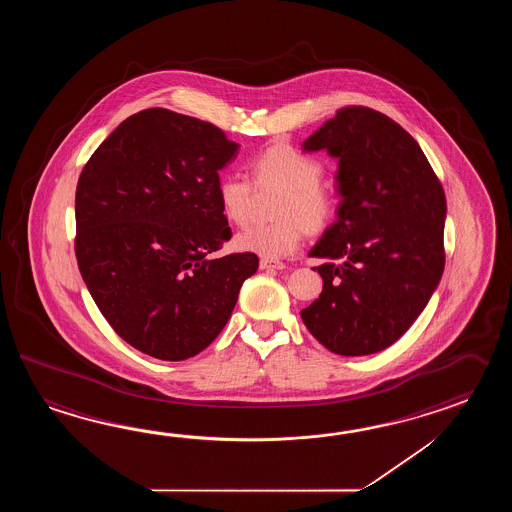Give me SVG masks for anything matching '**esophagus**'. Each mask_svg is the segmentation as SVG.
I'll return each mask as SVG.
<instances>
[{"instance_id":"34e87169","label":"esophagus","mask_w":512,"mask_h":512,"mask_svg":"<svg viewBox=\"0 0 512 512\" xmlns=\"http://www.w3.org/2000/svg\"><path fill=\"white\" fill-rule=\"evenodd\" d=\"M260 269H267V271H282V269H285V263H283V261L267 260V258H263V260H260Z\"/></svg>"}]
</instances>
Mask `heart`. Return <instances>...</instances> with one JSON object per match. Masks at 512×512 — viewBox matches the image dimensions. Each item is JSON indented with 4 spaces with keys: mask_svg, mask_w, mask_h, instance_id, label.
I'll return each mask as SVG.
<instances>
[{
    "mask_svg": "<svg viewBox=\"0 0 512 512\" xmlns=\"http://www.w3.org/2000/svg\"><path fill=\"white\" fill-rule=\"evenodd\" d=\"M254 186L238 175H225L218 183L219 205L230 223L243 227L251 221L256 192H278L269 225H256L236 236V247L267 260L285 258L296 251L305 232L324 234L337 218V197L320 183L324 166L315 157L287 142H274L256 153L249 163Z\"/></svg>",
    "mask_w": 512,
    "mask_h": 512,
    "instance_id": "obj_1",
    "label": "heart"
}]
</instances>
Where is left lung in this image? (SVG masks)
I'll return each mask as SVG.
<instances>
[{"mask_svg": "<svg viewBox=\"0 0 512 512\" xmlns=\"http://www.w3.org/2000/svg\"><path fill=\"white\" fill-rule=\"evenodd\" d=\"M338 159V219L309 256L324 289L302 309L311 335L346 357L392 346L445 269L446 199L414 137L375 109L348 106L304 142Z\"/></svg>", "mask_w": 512, "mask_h": 512, "instance_id": "8db88e82", "label": "left lung"}]
</instances>
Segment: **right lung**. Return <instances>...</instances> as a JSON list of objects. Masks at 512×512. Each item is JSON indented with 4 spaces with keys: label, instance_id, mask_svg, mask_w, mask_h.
Segmentation results:
<instances>
[{
    "label": "right lung",
    "instance_id": "add662e5",
    "mask_svg": "<svg viewBox=\"0 0 512 512\" xmlns=\"http://www.w3.org/2000/svg\"><path fill=\"white\" fill-rule=\"evenodd\" d=\"M238 153L218 126L150 108L89 157L75 196L78 269L120 338L185 360L218 337L258 256L210 258L230 240L219 170Z\"/></svg>",
    "mask_w": 512,
    "mask_h": 512
}]
</instances>
